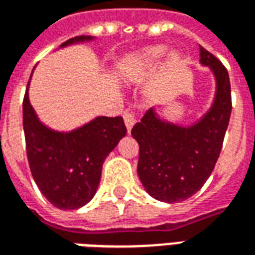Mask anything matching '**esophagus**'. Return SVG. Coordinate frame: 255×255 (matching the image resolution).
Segmentation results:
<instances>
[{"mask_svg":"<svg viewBox=\"0 0 255 255\" xmlns=\"http://www.w3.org/2000/svg\"><path fill=\"white\" fill-rule=\"evenodd\" d=\"M123 119H124V124H126V127H127L128 132L131 131V128L133 127V124H135V116H133L132 112L129 111H126L123 113Z\"/></svg>","mask_w":255,"mask_h":255,"instance_id":"1","label":"esophagus"}]
</instances>
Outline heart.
<instances>
[{"instance_id":"heart-1","label":"heart","mask_w":255,"mask_h":255,"mask_svg":"<svg viewBox=\"0 0 255 255\" xmlns=\"http://www.w3.org/2000/svg\"><path fill=\"white\" fill-rule=\"evenodd\" d=\"M164 53H165V47L164 46L149 47V49H146V50L140 53L138 57L128 65L127 69L129 72L136 73L144 69V68H150L164 56Z\"/></svg>"}]
</instances>
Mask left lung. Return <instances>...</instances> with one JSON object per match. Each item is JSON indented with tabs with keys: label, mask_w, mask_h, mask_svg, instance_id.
Here are the masks:
<instances>
[{
	"label": "left lung",
	"mask_w": 255,
	"mask_h": 255,
	"mask_svg": "<svg viewBox=\"0 0 255 255\" xmlns=\"http://www.w3.org/2000/svg\"><path fill=\"white\" fill-rule=\"evenodd\" d=\"M201 63L210 67L217 82L213 106L201 122L177 127L161 122L150 109L131 131L139 144V179L146 191L162 202H182L202 188L219 160L230 123L228 71L202 46Z\"/></svg>",
	"instance_id": "obj_1"
}]
</instances>
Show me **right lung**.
I'll return each mask as SVG.
<instances>
[{
  "label": "right lung",
  "instance_id": "1",
  "mask_svg": "<svg viewBox=\"0 0 255 255\" xmlns=\"http://www.w3.org/2000/svg\"><path fill=\"white\" fill-rule=\"evenodd\" d=\"M84 39L90 36H78L61 46ZM23 128L36 186L49 202L65 210L80 208L94 197L106 155L127 132L120 116L97 117L72 132H54L36 119L28 89L23 100Z\"/></svg>",
  "mask_w": 255,
  "mask_h": 255
}]
</instances>
